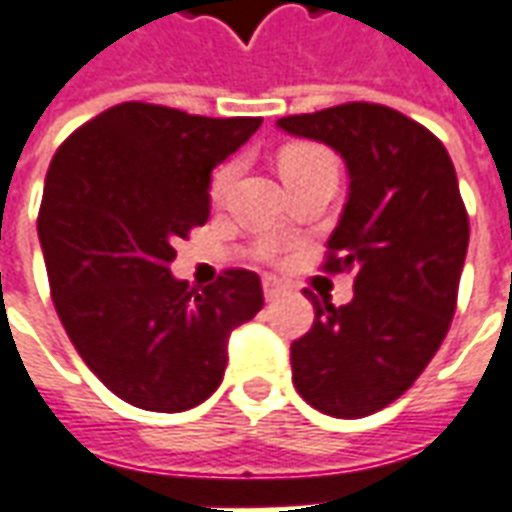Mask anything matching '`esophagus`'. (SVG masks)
<instances>
[{
    "instance_id": "esophagus-1",
    "label": "esophagus",
    "mask_w": 512,
    "mask_h": 512,
    "mask_svg": "<svg viewBox=\"0 0 512 512\" xmlns=\"http://www.w3.org/2000/svg\"><path fill=\"white\" fill-rule=\"evenodd\" d=\"M279 293H282V282H279V279H263V296H266V301L279 299Z\"/></svg>"
}]
</instances>
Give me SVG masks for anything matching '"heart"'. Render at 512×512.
<instances>
[{
	"mask_svg": "<svg viewBox=\"0 0 512 512\" xmlns=\"http://www.w3.org/2000/svg\"><path fill=\"white\" fill-rule=\"evenodd\" d=\"M318 167H334V158L332 153L321 145H310V142H301V145H288L282 153H279V172H282V178L293 180L304 175V172H310V169ZM235 175V164L233 161H227L222 167L213 172L211 178V200H222L227 189H230V183H233ZM263 255L274 257L277 255V246L266 244L263 246Z\"/></svg>",
	"mask_w": 512,
	"mask_h": 512,
	"instance_id": "heart-1",
	"label": "heart"
}]
</instances>
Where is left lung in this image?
<instances>
[{
    "label": "left lung",
    "mask_w": 512,
    "mask_h": 512,
    "mask_svg": "<svg viewBox=\"0 0 512 512\" xmlns=\"http://www.w3.org/2000/svg\"><path fill=\"white\" fill-rule=\"evenodd\" d=\"M277 126L334 147L351 178L323 271H354V299L334 307L304 290L315 321L290 345L293 386L329 417H367L417 381L450 332L469 246L455 167L428 128L381 104Z\"/></svg>",
    "instance_id": "1"
}]
</instances>
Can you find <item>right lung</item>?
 Masks as SVG:
<instances>
[{
	"label": "right lung",
	"instance_id": "right-lung-1",
	"mask_svg": "<svg viewBox=\"0 0 512 512\" xmlns=\"http://www.w3.org/2000/svg\"><path fill=\"white\" fill-rule=\"evenodd\" d=\"M260 123L126 101L51 158L38 213L51 299L84 365L131 406H200L230 332L263 307L255 271L227 268L202 290L169 274L172 244L208 222L211 169Z\"/></svg>",
	"mask_w": 512,
	"mask_h": 512
}]
</instances>
